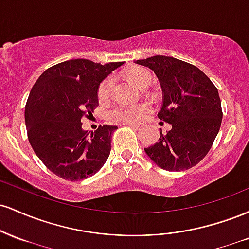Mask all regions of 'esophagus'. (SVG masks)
Segmentation results:
<instances>
[{
	"instance_id": "obj_1",
	"label": "esophagus",
	"mask_w": 249,
	"mask_h": 249,
	"mask_svg": "<svg viewBox=\"0 0 249 249\" xmlns=\"http://www.w3.org/2000/svg\"><path fill=\"white\" fill-rule=\"evenodd\" d=\"M126 125H128V126L136 128V130H141L142 128V125L141 124H133V123H126Z\"/></svg>"
}]
</instances>
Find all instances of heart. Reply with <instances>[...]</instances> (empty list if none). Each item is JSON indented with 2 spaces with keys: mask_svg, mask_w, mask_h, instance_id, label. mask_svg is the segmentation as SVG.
<instances>
[{
  "mask_svg": "<svg viewBox=\"0 0 249 249\" xmlns=\"http://www.w3.org/2000/svg\"><path fill=\"white\" fill-rule=\"evenodd\" d=\"M127 78L131 83L138 88H146L151 83L152 76L147 69L142 67H136L127 72ZM111 88H112V79L105 78L98 87L97 96L101 102L107 101L110 97ZM150 110V107L146 103H138V104H122L112 107L108 112V116L113 121L121 123H134L138 122L144 117L145 113Z\"/></svg>",
  "mask_w": 249,
  "mask_h": 249,
  "instance_id": "heart-1",
  "label": "heart"
}]
</instances>
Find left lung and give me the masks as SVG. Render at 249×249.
Returning <instances> with one entry per match:
<instances>
[{
	"instance_id": "left-lung-1",
	"label": "left lung",
	"mask_w": 249,
	"mask_h": 249,
	"mask_svg": "<svg viewBox=\"0 0 249 249\" xmlns=\"http://www.w3.org/2000/svg\"><path fill=\"white\" fill-rule=\"evenodd\" d=\"M137 63L158 77L164 93L158 118L172 125L145 152L159 167L171 172L196 166L211 150L221 126L218 89L198 68L173 57L157 55Z\"/></svg>"
}]
</instances>
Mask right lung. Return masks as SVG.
I'll list each match as a JSON object with an SVG mask.
<instances>
[{
    "label": "right lung",
    "mask_w": 249,
    "mask_h": 249,
    "mask_svg": "<svg viewBox=\"0 0 249 249\" xmlns=\"http://www.w3.org/2000/svg\"><path fill=\"white\" fill-rule=\"evenodd\" d=\"M123 64L70 59L45 70L34 84L24 112L28 139L56 176L78 181L96 174L107 161L118 127L101 125L90 133L82 122L98 107L99 83Z\"/></svg>",
    "instance_id": "add662e5"
}]
</instances>
